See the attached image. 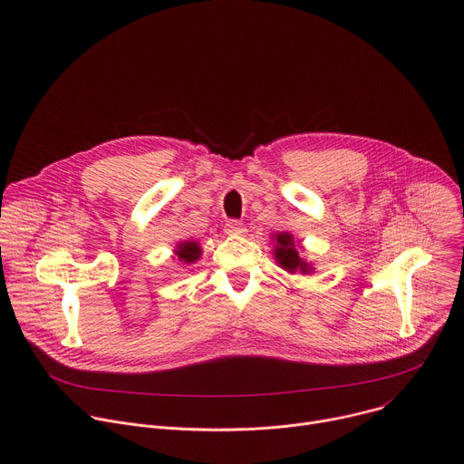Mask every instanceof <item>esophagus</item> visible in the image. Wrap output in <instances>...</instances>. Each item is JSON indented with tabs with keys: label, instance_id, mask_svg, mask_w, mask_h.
Masks as SVG:
<instances>
[{
	"label": "esophagus",
	"instance_id": "1",
	"mask_svg": "<svg viewBox=\"0 0 464 464\" xmlns=\"http://www.w3.org/2000/svg\"><path fill=\"white\" fill-rule=\"evenodd\" d=\"M243 232H245V228H243L241 221H228L225 225V234H228V236H241Z\"/></svg>",
	"mask_w": 464,
	"mask_h": 464
}]
</instances>
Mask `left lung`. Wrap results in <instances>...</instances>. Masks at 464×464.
I'll return each mask as SVG.
<instances>
[{"instance_id": "1", "label": "left lung", "mask_w": 464, "mask_h": 464, "mask_svg": "<svg viewBox=\"0 0 464 464\" xmlns=\"http://www.w3.org/2000/svg\"><path fill=\"white\" fill-rule=\"evenodd\" d=\"M276 245H275V260L278 262V266L282 269H286L288 273H310L312 266H308V262H304L297 248H295V241L294 236L288 232H280L276 234Z\"/></svg>"}]
</instances>
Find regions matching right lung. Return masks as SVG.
<instances>
[{
	"label": "right lung",
	"mask_w": 464,
	"mask_h": 464,
	"mask_svg": "<svg viewBox=\"0 0 464 464\" xmlns=\"http://www.w3.org/2000/svg\"><path fill=\"white\" fill-rule=\"evenodd\" d=\"M174 255L178 256V260H182L186 264H195L202 255V248L197 241H184L176 246Z\"/></svg>",
	"instance_id": "obj_1"
}]
</instances>
